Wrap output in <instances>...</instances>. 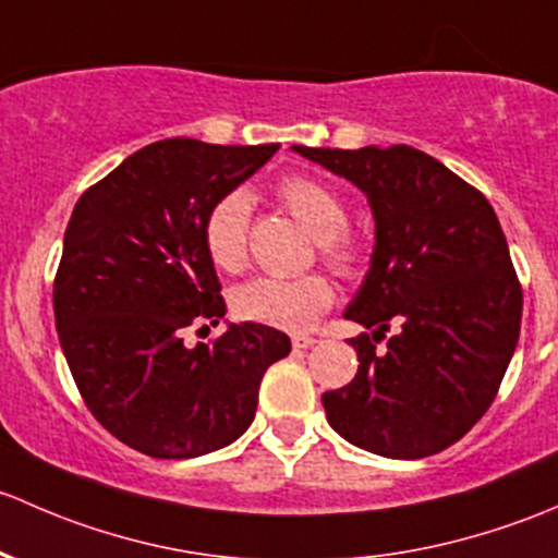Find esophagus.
<instances>
[{
	"label": "esophagus",
	"mask_w": 558,
	"mask_h": 558,
	"mask_svg": "<svg viewBox=\"0 0 558 558\" xmlns=\"http://www.w3.org/2000/svg\"><path fill=\"white\" fill-rule=\"evenodd\" d=\"M314 343H317V338L308 336V332H298V336H292V347L295 349H312Z\"/></svg>",
	"instance_id": "esophagus-1"
}]
</instances>
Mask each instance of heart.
Here are the masks:
<instances>
[{
  "mask_svg": "<svg viewBox=\"0 0 558 558\" xmlns=\"http://www.w3.org/2000/svg\"><path fill=\"white\" fill-rule=\"evenodd\" d=\"M281 204L290 215L319 239L322 260L332 271H357L360 250L347 236L349 211L336 191L308 177H287L277 187ZM250 211L252 201L244 191H231L211 204L204 220V246L209 260L220 271L239 274L250 260ZM336 301V290L325 277L271 279L260 277L241 284L231 298L233 314L255 325L279 327V330H306Z\"/></svg>",
  "mask_w": 558,
  "mask_h": 558,
  "instance_id": "obj_1",
  "label": "heart"
}]
</instances>
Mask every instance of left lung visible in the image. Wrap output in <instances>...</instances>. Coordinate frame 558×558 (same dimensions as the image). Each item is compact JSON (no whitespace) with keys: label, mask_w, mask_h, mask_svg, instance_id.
<instances>
[{"label":"left lung","mask_w":558,"mask_h":558,"mask_svg":"<svg viewBox=\"0 0 558 558\" xmlns=\"http://www.w3.org/2000/svg\"><path fill=\"white\" fill-rule=\"evenodd\" d=\"M292 150L354 182L376 220L371 271L343 312L373 332L349 341L357 376L322 395L327 422L378 457L449 449L497 398L519 343L524 301L492 204L408 145Z\"/></svg>","instance_id":"left-lung-1"}]
</instances>
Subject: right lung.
Wrapping results in <instances>:
<instances>
[{
	"label": "right lung",
	"mask_w": 558,
	"mask_h": 558,
	"mask_svg": "<svg viewBox=\"0 0 558 558\" xmlns=\"http://www.w3.org/2000/svg\"><path fill=\"white\" fill-rule=\"evenodd\" d=\"M277 150L153 142L74 204L53 284L56 330L96 422L147 457L233 444L255 418L263 373L290 354L284 332L255 322L185 347L187 327L226 317L206 215Z\"/></svg>",
	"instance_id": "add662e5"
}]
</instances>
